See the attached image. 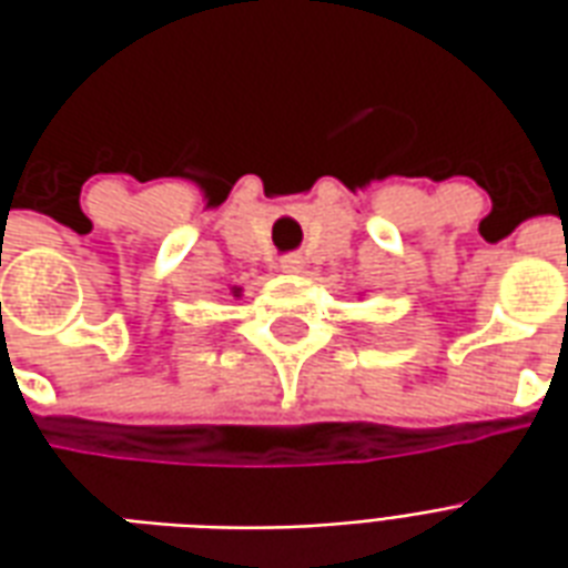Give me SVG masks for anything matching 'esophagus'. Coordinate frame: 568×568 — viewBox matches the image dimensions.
Listing matches in <instances>:
<instances>
[{
  "label": "esophagus",
  "instance_id": "1",
  "mask_svg": "<svg viewBox=\"0 0 568 568\" xmlns=\"http://www.w3.org/2000/svg\"><path fill=\"white\" fill-rule=\"evenodd\" d=\"M301 267H304V258H301V255H295V252L280 258V271H283V273H297Z\"/></svg>",
  "mask_w": 568,
  "mask_h": 568
}]
</instances>
